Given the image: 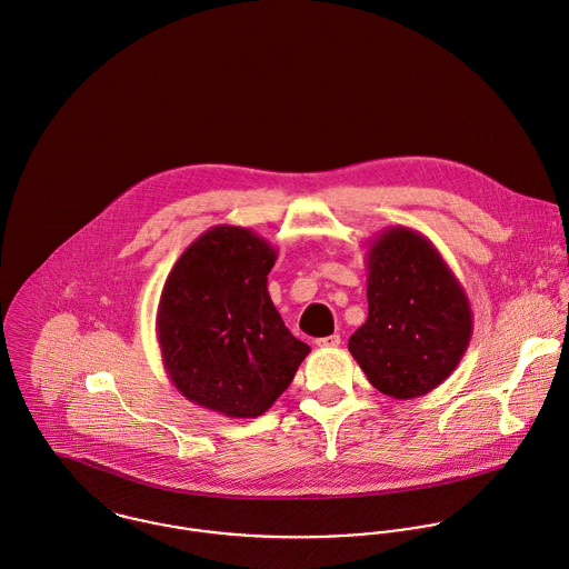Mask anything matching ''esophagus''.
<instances>
[{
  "label": "esophagus",
  "instance_id": "esophagus-1",
  "mask_svg": "<svg viewBox=\"0 0 569 569\" xmlns=\"http://www.w3.org/2000/svg\"><path fill=\"white\" fill-rule=\"evenodd\" d=\"M317 345L323 347V349H335V347L341 345V337H339V335H330V337H326V339H319Z\"/></svg>",
  "mask_w": 569,
  "mask_h": 569
}]
</instances>
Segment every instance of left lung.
<instances>
[{"label": "left lung", "mask_w": 569, "mask_h": 569, "mask_svg": "<svg viewBox=\"0 0 569 569\" xmlns=\"http://www.w3.org/2000/svg\"><path fill=\"white\" fill-rule=\"evenodd\" d=\"M365 257L369 315L347 347L380 393L427 396L468 349L470 301L438 248L413 228L380 230Z\"/></svg>", "instance_id": "left-lung-1"}]
</instances>
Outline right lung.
<instances>
[{
    "mask_svg": "<svg viewBox=\"0 0 569 569\" xmlns=\"http://www.w3.org/2000/svg\"><path fill=\"white\" fill-rule=\"evenodd\" d=\"M277 248L243 227L209 228L171 268L156 315L162 365L193 405L257 418L288 389L310 347L268 295Z\"/></svg>",
    "mask_w": 569,
    "mask_h": 569,
    "instance_id": "right-lung-1",
    "label": "right lung"
}]
</instances>
